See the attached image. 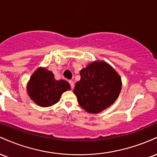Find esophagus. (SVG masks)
I'll use <instances>...</instances> for the list:
<instances>
[{
  "instance_id": "34e87169",
  "label": "esophagus",
  "mask_w": 157,
  "mask_h": 157,
  "mask_svg": "<svg viewBox=\"0 0 157 157\" xmlns=\"http://www.w3.org/2000/svg\"><path fill=\"white\" fill-rule=\"evenodd\" d=\"M68 82H69L70 86H71V89H74V87H75V84H74V82L72 80H69L68 81Z\"/></svg>"
}]
</instances>
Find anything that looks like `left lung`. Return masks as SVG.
Returning <instances> with one entry per match:
<instances>
[{
    "label": "left lung",
    "instance_id": "8db88e82",
    "mask_svg": "<svg viewBox=\"0 0 157 157\" xmlns=\"http://www.w3.org/2000/svg\"><path fill=\"white\" fill-rule=\"evenodd\" d=\"M80 76L74 93L80 105L89 113H100L107 109L121 91V78L105 62L92 63L81 70Z\"/></svg>",
    "mask_w": 157,
    "mask_h": 157
}]
</instances>
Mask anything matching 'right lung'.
I'll use <instances>...</instances> for the list:
<instances>
[{
	"label": "right lung",
	"instance_id": "obj_1",
	"mask_svg": "<svg viewBox=\"0 0 157 157\" xmlns=\"http://www.w3.org/2000/svg\"><path fill=\"white\" fill-rule=\"evenodd\" d=\"M70 85L63 80H56L53 73L46 68H38L32 75L27 87V91L36 104L48 107L57 103L61 94L70 90Z\"/></svg>",
	"mask_w": 157,
	"mask_h": 157
}]
</instances>
